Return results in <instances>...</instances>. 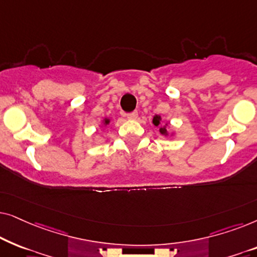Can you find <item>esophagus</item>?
<instances>
[{"instance_id": "34e87169", "label": "esophagus", "mask_w": 257, "mask_h": 257, "mask_svg": "<svg viewBox=\"0 0 257 257\" xmlns=\"http://www.w3.org/2000/svg\"><path fill=\"white\" fill-rule=\"evenodd\" d=\"M126 117L128 119H136L138 117V112L137 111H133V112H130V113H126Z\"/></svg>"}]
</instances>
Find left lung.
Returning a JSON list of instances; mask_svg holds the SVG:
<instances>
[{
  "mask_svg": "<svg viewBox=\"0 0 257 257\" xmlns=\"http://www.w3.org/2000/svg\"><path fill=\"white\" fill-rule=\"evenodd\" d=\"M160 120H161V118L159 117V115H154V118H153V124L156 125V126H158V125L160 124ZM160 133H161V135H167L166 128H165V127H160Z\"/></svg>",
  "mask_w": 257,
  "mask_h": 257,
  "instance_id": "obj_1",
  "label": "left lung"
}]
</instances>
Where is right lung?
<instances>
[{"label":"right lung","instance_id":"1","mask_svg":"<svg viewBox=\"0 0 257 257\" xmlns=\"http://www.w3.org/2000/svg\"><path fill=\"white\" fill-rule=\"evenodd\" d=\"M108 122H110V120H108V119H105V124H108Z\"/></svg>","mask_w":257,"mask_h":257}]
</instances>
